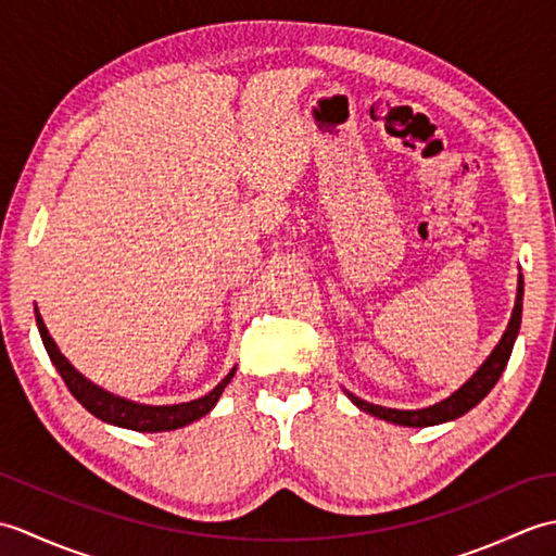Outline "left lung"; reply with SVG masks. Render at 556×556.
Segmentation results:
<instances>
[{"label": "left lung", "mask_w": 556, "mask_h": 556, "mask_svg": "<svg viewBox=\"0 0 556 556\" xmlns=\"http://www.w3.org/2000/svg\"><path fill=\"white\" fill-rule=\"evenodd\" d=\"M521 313H523V277H518V293H516V305H514V315L509 320V327L502 337V341L494 351L490 353V358L480 365L478 372L470 377V380L454 392L448 399L440 401V404L420 408V410H396V408H384V406H375L363 401L358 396H353L351 392H346V396L356 404L361 410L370 413L375 418H382L387 422L394 425H406V428H428V425H440L446 420H454L458 416H464L473 406H478L482 399L490 394V389L497 384V380L502 377L506 363H509L514 341L518 334V327H521Z\"/></svg>", "instance_id": "8db88e82"}]
</instances>
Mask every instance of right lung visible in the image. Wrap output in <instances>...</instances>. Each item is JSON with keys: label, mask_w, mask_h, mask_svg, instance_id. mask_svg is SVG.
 <instances>
[{"label": "right lung", "mask_w": 556, "mask_h": 556, "mask_svg": "<svg viewBox=\"0 0 556 556\" xmlns=\"http://www.w3.org/2000/svg\"><path fill=\"white\" fill-rule=\"evenodd\" d=\"M35 320H38V329H40L42 344L47 349V356H50V361L54 363V368L59 370V375H62V380L68 387V392L74 394L78 404L86 408V410H90L92 416L104 420V422L119 425V428L138 430V432H162V430L184 428V425L193 422L198 418H203L205 413L212 410V406H215L217 399L222 396L224 387L231 382V377L236 372V368H233L215 389H212L210 394H205L203 399L188 401V404H176V406H143V404H134V401H126V399L114 396L110 392H104V389H100L98 384L88 382L86 377H83L74 368V365H71L62 356V351L56 349L50 332H47V327L42 323L40 313H35Z\"/></svg>", "instance_id": "right-lung-1"}]
</instances>
